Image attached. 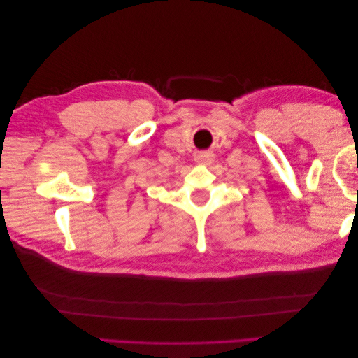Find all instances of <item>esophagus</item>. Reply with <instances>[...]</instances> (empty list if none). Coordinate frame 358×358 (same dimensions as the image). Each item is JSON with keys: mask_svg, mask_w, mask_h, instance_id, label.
<instances>
[{"mask_svg": "<svg viewBox=\"0 0 358 358\" xmlns=\"http://www.w3.org/2000/svg\"><path fill=\"white\" fill-rule=\"evenodd\" d=\"M212 159H214V155L209 154V152H203V154L196 155V163L200 164H210Z\"/></svg>", "mask_w": 358, "mask_h": 358, "instance_id": "34e87169", "label": "esophagus"}]
</instances>
